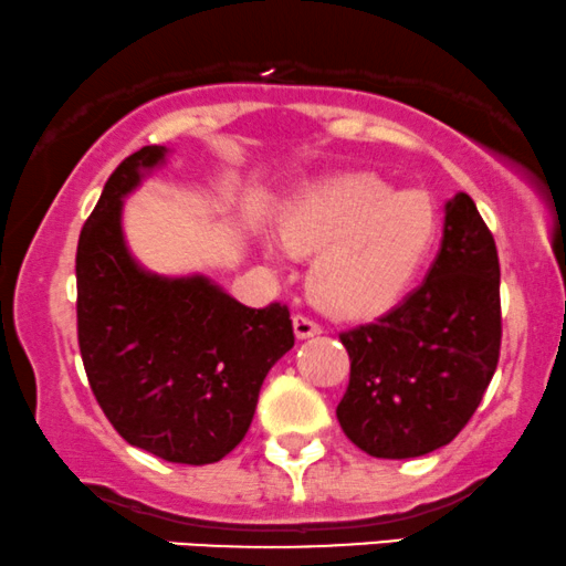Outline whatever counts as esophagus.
I'll use <instances>...</instances> for the list:
<instances>
[{
  "label": "esophagus",
  "instance_id": "1",
  "mask_svg": "<svg viewBox=\"0 0 566 566\" xmlns=\"http://www.w3.org/2000/svg\"><path fill=\"white\" fill-rule=\"evenodd\" d=\"M292 329H295L297 339H308V337L322 335V326H318L316 322H311V318L303 316V313H297V316L292 318Z\"/></svg>",
  "mask_w": 566,
  "mask_h": 566
}]
</instances>
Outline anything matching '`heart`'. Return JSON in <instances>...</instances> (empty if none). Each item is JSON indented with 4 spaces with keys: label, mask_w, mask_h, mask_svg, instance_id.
I'll use <instances>...</instances> for the list:
<instances>
[{
    "label": "heart",
    "mask_w": 566,
    "mask_h": 566,
    "mask_svg": "<svg viewBox=\"0 0 566 566\" xmlns=\"http://www.w3.org/2000/svg\"><path fill=\"white\" fill-rule=\"evenodd\" d=\"M440 234V213L419 189L398 192L371 174L324 181L297 197L279 227L295 255H316L308 287L345 322L382 316L413 287Z\"/></svg>",
    "instance_id": "obj_1"
}]
</instances>
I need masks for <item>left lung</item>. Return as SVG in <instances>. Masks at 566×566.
<instances>
[{
    "label": "left lung",
    "instance_id": "left-lung-1",
    "mask_svg": "<svg viewBox=\"0 0 566 566\" xmlns=\"http://www.w3.org/2000/svg\"><path fill=\"white\" fill-rule=\"evenodd\" d=\"M350 382L343 432L377 459L448 446L485 395L501 353V265L474 200L446 202L440 253L403 303L339 335Z\"/></svg>",
    "mask_w": 566,
    "mask_h": 566
}]
</instances>
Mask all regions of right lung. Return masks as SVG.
Instances as JSON below:
<instances>
[{"mask_svg": "<svg viewBox=\"0 0 566 566\" xmlns=\"http://www.w3.org/2000/svg\"><path fill=\"white\" fill-rule=\"evenodd\" d=\"M166 153L149 145L128 155L81 229L78 348L94 398L128 446L202 467L248 434L265 374L295 332L287 305L248 308L208 276L168 279L134 261L124 197Z\"/></svg>", "mask_w": 566, "mask_h": 566, "instance_id": "right-lung-1", "label": "right lung"}]
</instances>
